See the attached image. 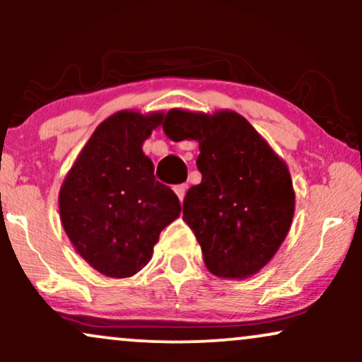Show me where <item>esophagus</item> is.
Segmentation results:
<instances>
[{
	"label": "esophagus",
	"mask_w": 362,
	"mask_h": 362,
	"mask_svg": "<svg viewBox=\"0 0 362 362\" xmlns=\"http://www.w3.org/2000/svg\"><path fill=\"white\" fill-rule=\"evenodd\" d=\"M187 189H189V187H187V184H178V185L173 187V190H175V194L178 195V199H180V202L184 201Z\"/></svg>",
	"instance_id": "34e87169"
}]
</instances>
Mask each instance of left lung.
<instances>
[{"label": "left lung", "instance_id": "1", "mask_svg": "<svg viewBox=\"0 0 362 362\" xmlns=\"http://www.w3.org/2000/svg\"><path fill=\"white\" fill-rule=\"evenodd\" d=\"M165 132L197 141L199 185L184 201V221L202 248L206 267L223 279L255 276L279 250L294 216L288 165L243 115L173 109Z\"/></svg>", "mask_w": 362, "mask_h": 362}]
</instances>
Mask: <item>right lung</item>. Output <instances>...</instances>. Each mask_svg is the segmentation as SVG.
<instances>
[{
  "label": "right lung",
  "mask_w": 362,
  "mask_h": 362,
  "mask_svg": "<svg viewBox=\"0 0 362 362\" xmlns=\"http://www.w3.org/2000/svg\"><path fill=\"white\" fill-rule=\"evenodd\" d=\"M165 112L120 110L95 129L59 190L61 223L74 250L95 271L131 277L151 260L160 233L180 216L160 184L143 143Z\"/></svg>",
  "instance_id": "obj_1"
}]
</instances>
